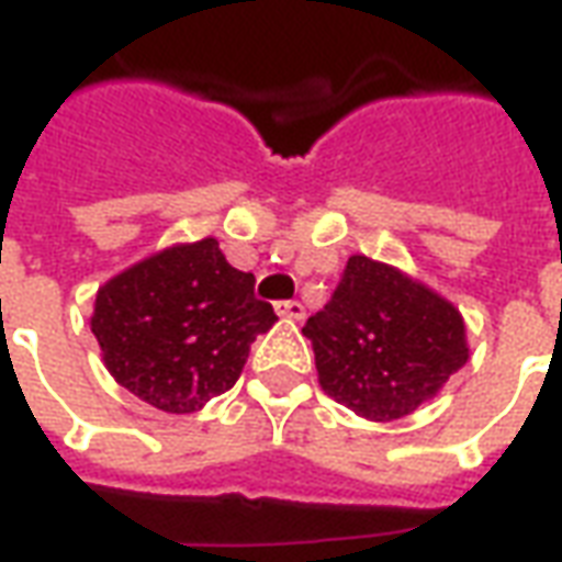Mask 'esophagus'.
Segmentation results:
<instances>
[{
    "mask_svg": "<svg viewBox=\"0 0 562 562\" xmlns=\"http://www.w3.org/2000/svg\"><path fill=\"white\" fill-rule=\"evenodd\" d=\"M277 313H280L282 318L301 322V318H304V304H301V301H280V304H277Z\"/></svg>",
    "mask_w": 562,
    "mask_h": 562,
    "instance_id": "esophagus-1",
    "label": "esophagus"
}]
</instances>
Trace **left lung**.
Here are the masks:
<instances>
[{
	"label": "left lung",
	"mask_w": 562,
	"mask_h": 562,
	"mask_svg": "<svg viewBox=\"0 0 562 562\" xmlns=\"http://www.w3.org/2000/svg\"><path fill=\"white\" fill-rule=\"evenodd\" d=\"M304 337L313 340L322 391L370 422L415 413L470 358L454 304L367 256L346 261Z\"/></svg>",
	"instance_id": "1"
}]
</instances>
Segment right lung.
<instances>
[{"label": "right lung", "instance_id": "1", "mask_svg": "<svg viewBox=\"0 0 562 562\" xmlns=\"http://www.w3.org/2000/svg\"><path fill=\"white\" fill-rule=\"evenodd\" d=\"M277 313L256 277L204 237L144 258L95 294L92 334L111 376L161 413H198L240 379Z\"/></svg>", "mask_w": 562, "mask_h": 562}]
</instances>
